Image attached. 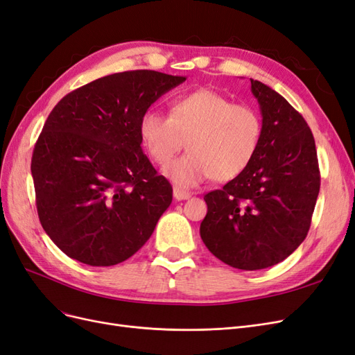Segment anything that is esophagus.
<instances>
[{
    "instance_id": "1",
    "label": "esophagus",
    "mask_w": 355,
    "mask_h": 355,
    "mask_svg": "<svg viewBox=\"0 0 355 355\" xmlns=\"http://www.w3.org/2000/svg\"><path fill=\"white\" fill-rule=\"evenodd\" d=\"M173 197L176 201H182V200H188L191 197L189 192L184 191V189H179V188H175L173 189Z\"/></svg>"
}]
</instances>
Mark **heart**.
Masks as SVG:
<instances>
[{"instance_id": "b5f03b06", "label": "heart", "mask_w": 355, "mask_h": 355, "mask_svg": "<svg viewBox=\"0 0 355 355\" xmlns=\"http://www.w3.org/2000/svg\"><path fill=\"white\" fill-rule=\"evenodd\" d=\"M262 132V118L250 105L232 103L209 89L180 96L168 116L149 110L139 120L142 146L159 166H167L187 141L189 153L164 171L179 188L240 176L259 151Z\"/></svg>"}]
</instances>
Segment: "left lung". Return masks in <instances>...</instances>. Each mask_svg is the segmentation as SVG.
<instances>
[{"mask_svg":"<svg viewBox=\"0 0 355 355\" xmlns=\"http://www.w3.org/2000/svg\"><path fill=\"white\" fill-rule=\"evenodd\" d=\"M262 115L252 164L204 196L200 235L227 265L256 271L283 262L306 237L320 191L314 136L304 116L266 84L250 80Z\"/></svg>","mask_w":355,"mask_h":355,"instance_id":"8db88e82","label":"left lung"}]
</instances>
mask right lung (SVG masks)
<instances>
[{
    "label": "right lung",
    "mask_w": 355,
    "mask_h": 355,
    "mask_svg": "<svg viewBox=\"0 0 355 355\" xmlns=\"http://www.w3.org/2000/svg\"><path fill=\"white\" fill-rule=\"evenodd\" d=\"M185 80L146 69L118 72L71 92L53 108L31 171L40 222L67 256L111 266L151 237L173 189L144 154L139 120Z\"/></svg>",
    "instance_id": "1"
}]
</instances>
